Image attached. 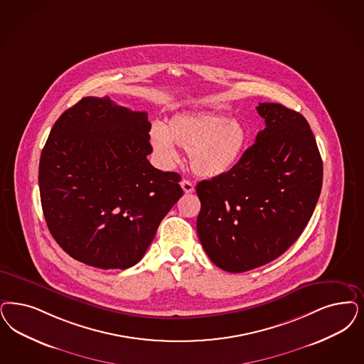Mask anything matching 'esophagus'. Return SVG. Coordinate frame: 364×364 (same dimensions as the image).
<instances>
[{
	"mask_svg": "<svg viewBox=\"0 0 364 364\" xmlns=\"http://www.w3.org/2000/svg\"><path fill=\"white\" fill-rule=\"evenodd\" d=\"M180 186H181V188L183 191L186 192V193H192L193 191H195V187H193V184L189 181V180H181V183H180Z\"/></svg>",
	"mask_w": 364,
	"mask_h": 364,
	"instance_id": "obj_1",
	"label": "esophagus"
}]
</instances>
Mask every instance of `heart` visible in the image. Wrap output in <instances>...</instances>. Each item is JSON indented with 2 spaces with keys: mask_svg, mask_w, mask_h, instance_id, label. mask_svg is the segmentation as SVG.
Instances as JSON below:
<instances>
[{
  "mask_svg": "<svg viewBox=\"0 0 364 364\" xmlns=\"http://www.w3.org/2000/svg\"><path fill=\"white\" fill-rule=\"evenodd\" d=\"M249 141L246 126L222 114H177L164 127L153 126L151 130V146L164 163L175 161L177 145L188 149L192 171L208 178L232 171Z\"/></svg>",
  "mask_w": 364,
  "mask_h": 364,
  "instance_id": "obj_1",
  "label": "heart"
}]
</instances>
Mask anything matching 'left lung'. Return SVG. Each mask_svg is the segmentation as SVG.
<instances>
[{"label":"left lung","mask_w":364,"mask_h":364,"mask_svg":"<svg viewBox=\"0 0 364 364\" xmlns=\"http://www.w3.org/2000/svg\"><path fill=\"white\" fill-rule=\"evenodd\" d=\"M257 112L264 129L238 165L196 186L201 246L230 273L264 266L288 250L323 186V161L306 119L279 103H259Z\"/></svg>","instance_id":"obj_1"}]
</instances>
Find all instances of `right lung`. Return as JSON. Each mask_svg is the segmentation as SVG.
Instances as JSON below:
<instances>
[{"mask_svg":"<svg viewBox=\"0 0 364 364\" xmlns=\"http://www.w3.org/2000/svg\"><path fill=\"white\" fill-rule=\"evenodd\" d=\"M151 126L145 112L109 97L82 98L55 122L40 157V199L52 237L74 259L134 266L183 196L180 175L148 161Z\"/></svg>","mask_w":364,"mask_h":364,"instance_id":"obj_1","label":"right lung"}]
</instances>
